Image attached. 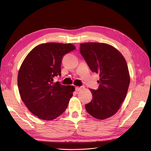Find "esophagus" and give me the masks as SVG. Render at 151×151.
<instances>
[{"mask_svg": "<svg viewBox=\"0 0 151 151\" xmlns=\"http://www.w3.org/2000/svg\"><path fill=\"white\" fill-rule=\"evenodd\" d=\"M82 89V87H76L75 88V90L76 91H80V90H81V89Z\"/></svg>", "mask_w": 151, "mask_h": 151, "instance_id": "1", "label": "esophagus"}]
</instances>
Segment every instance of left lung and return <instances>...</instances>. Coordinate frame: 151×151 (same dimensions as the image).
<instances>
[{
	"label": "left lung",
	"instance_id": "left-lung-1",
	"mask_svg": "<svg viewBox=\"0 0 151 151\" xmlns=\"http://www.w3.org/2000/svg\"><path fill=\"white\" fill-rule=\"evenodd\" d=\"M80 52L92 72L99 74L97 89L90 91L93 99L85 105L88 113L105 119L119 110L130 84L127 62L119 51L102 43H81Z\"/></svg>",
	"mask_w": 151,
	"mask_h": 151
}]
</instances>
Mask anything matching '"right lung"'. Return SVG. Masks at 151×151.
Returning <instances> with one entry per match:
<instances>
[{"label": "right lung", "mask_w": 151, "mask_h": 151, "mask_svg": "<svg viewBox=\"0 0 151 151\" xmlns=\"http://www.w3.org/2000/svg\"><path fill=\"white\" fill-rule=\"evenodd\" d=\"M75 49L70 43L41 44L22 63L17 78L19 93L28 110L41 119H54L67 107L75 87L53 80L61 76L63 56Z\"/></svg>", "instance_id": "add662e5"}]
</instances>
